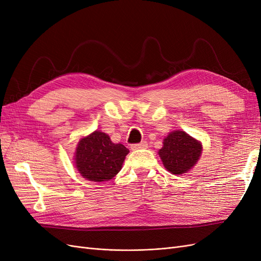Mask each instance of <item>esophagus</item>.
Wrapping results in <instances>:
<instances>
[{"label":"esophagus","instance_id":"34e87169","mask_svg":"<svg viewBox=\"0 0 261 261\" xmlns=\"http://www.w3.org/2000/svg\"><path fill=\"white\" fill-rule=\"evenodd\" d=\"M148 147V144L146 143V141H141V143L139 144H135L132 146V149L133 150H138V149H146Z\"/></svg>","mask_w":261,"mask_h":261}]
</instances>
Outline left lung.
I'll return each mask as SVG.
<instances>
[{
    "instance_id": "obj_1",
    "label": "left lung",
    "mask_w": 261,
    "mask_h": 261,
    "mask_svg": "<svg viewBox=\"0 0 261 261\" xmlns=\"http://www.w3.org/2000/svg\"><path fill=\"white\" fill-rule=\"evenodd\" d=\"M202 151L200 141L183 130L170 133L163 140L159 155L164 168L174 175L188 172L199 160Z\"/></svg>"
}]
</instances>
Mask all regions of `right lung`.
Segmentation results:
<instances>
[{
  "label": "right lung",
  "instance_id": "1",
  "mask_svg": "<svg viewBox=\"0 0 261 261\" xmlns=\"http://www.w3.org/2000/svg\"><path fill=\"white\" fill-rule=\"evenodd\" d=\"M129 150L122 144H114L107 134L94 130L78 141L75 165L82 176L91 181H106L121 171Z\"/></svg>",
  "mask_w": 261,
  "mask_h": 261
}]
</instances>
